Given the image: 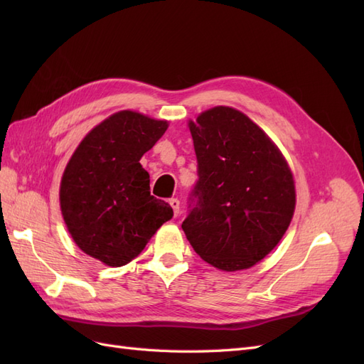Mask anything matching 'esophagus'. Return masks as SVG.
<instances>
[{
  "instance_id": "34e87169",
  "label": "esophagus",
  "mask_w": 364,
  "mask_h": 364,
  "mask_svg": "<svg viewBox=\"0 0 364 364\" xmlns=\"http://www.w3.org/2000/svg\"><path fill=\"white\" fill-rule=\"evenodd\" d=\"M168 203H170V205H171V208H173L174 217H178V214H179V208H181V202H179L178 199H170V200H168Z\"/></svg>"
}]
</instances>
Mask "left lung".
I'll return each instance as SVG.
<instances>
[{"label":"left lung","instance_id":"left-lung-1","mask_svg":"<svg viewBox=\"0 0 364 364\" xmlns=\"http://www.w3.org/2000/svg\"><path fill=\"white\" fill-rule=\"evenodd\" d=\"M197 181L182 229L197 255L237 272L255 266L289 229L296 206L293 174L259 126L229 106L188 123Z\"/></svg>","mask_w":364,"mask_h":364}]
</instances>
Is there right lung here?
I'll return each instance as SVG.
<instances>
[{
	"mask_svg": "<svg viewBox=\"0 0 364 364\" xmlns=\"http://www.w3.org/2000/svg\"><path fill=\"white\" fill-rule=\"evenodd\" d=\"M168 123L119 111L95 126L73 153L60 182V209L75 245L86 255L119 267L136 258L173 217L150 194L139 159Z\"/></svg>",
	"mask_w": 364,
	"mask_h": 364,
	"instance_id": "right-lung-1",
	"label": "right lung"
}]
</instances>
